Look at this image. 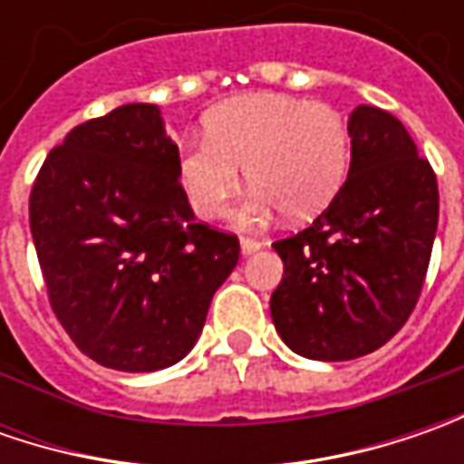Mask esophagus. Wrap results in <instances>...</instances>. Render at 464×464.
<instances>
[{
    "label": "esophagus",
    "mask_w": 464,
    "mask_h": 464,
    "mask_svg": "<svg viewBox=\"0 0 464 464\" xmlns=\"http://www.w3.org/2000/svg\"><path fill=\"white\" fill-rule=\"evenodd\" d=\"M260 247H263V242H258L256 237H240L242 256H253V253H258Z\"/></svg>",
    "instance_id": "34e87169"
}]
</instances>
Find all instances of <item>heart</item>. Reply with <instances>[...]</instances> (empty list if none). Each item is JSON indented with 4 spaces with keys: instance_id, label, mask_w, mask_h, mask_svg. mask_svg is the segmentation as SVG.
I'll return each instance as SVG.
<instances>
[{
    "instance_id": "b5f03b06",
    "label": "heart",
    "mask_w": 464,
    "mask_h": 464,
    "mask_svg": "<svg viewBox=\"0 0 464 464\" xmlns=\"http://www.w3.org/2000/svg\"><path fill=\"white\" fill-rule=\"evenodd\" d=\"M253 186L237 219L258 224L278 208L302 222L335 198L348 172V129L343 116L320 100L258 92L217 105L204 121V141L178 157V180L190 208L224 217L242 186Z\"/></svg>"
}]
</instances>
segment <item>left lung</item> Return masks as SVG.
<instances>
[{"instance_id": "8db88e82", "label": "left lung", "mask_w": 464, "mask_h": 464, "mask_svg": "<svg viewBox=\"0 0 464 464\" xmlns=\"http://www.w3.org/2000/svg\"><path fill=\"white\" fill-rule=\"evenodd\" d=\"M348 136L346 183L307 229L274 242L284 260L274 325L317 362L359 359L405 325L437 237V175L401 121L359 105Z\"/></svg>"}]
</instances>
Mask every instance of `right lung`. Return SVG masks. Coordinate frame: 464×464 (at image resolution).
Segmentation results:
<instances>
[{
    "instance_id": "1",
    "label": "right lung",
    "mask_w": 464,
    "mask_h": 464,
    "mask_svg": "<svg viewBox=\"0 0 464 464\" xmlns=\"http://www.w3.org/2000/svg\"><path fill=\"white\" fill-rule=\"evenodd\" d=\"M178 144L157 105L74 126L30 193V232L51 307L82 353L157 372L196 346L240 240L196 222Z\"/></svg>"
}]
</instances>
